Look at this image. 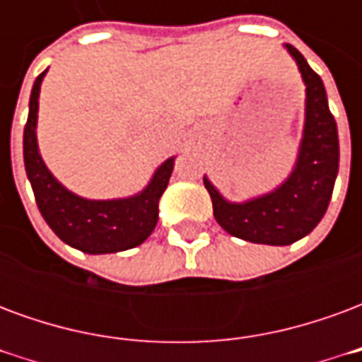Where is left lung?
<instances>
[{
    "instance_id": "left-lung-1",
    "label": "left lung",
    "mask_w": 362,
    "mask_h": 362,
    "mask_svg": "<svg viewBox=\"0 0 362 362\" xmlns=\"http://www.w3.org/2000/svg\"><path fill=\"white\" fill-rule=\"evenodd\" d=\"M285 48L306 87L303 139L293 173L273 192L243 204L225 199L204 176L221 227L236 238L269 246H287L310 235L326 215L339 168L337 124L327 106L324 83L295 46L285 44Z\"/></svg>"
}]
</instances>
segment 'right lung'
<instances>
[{
    "label": "right lung",
    "mask_w": 362,
    "mask_h": 362,
    "mask_svg": "<svg viewBox=\"0 0 362 362\" xmlns=\"http://www.w3.org/2000/svg\"><path fill=\"white\" fill-rule=\"evenodd\" d=\"M48 71V69H46ZM44 74L36 77L23 135V157L38 209L59 240L85 254H114L145 243L158 221V199L165 194L174 157L158 166L149 184L135 196L122 199H87L69 192L44 165L38 141V96Z\"/></svg>",
    "instance_id": "obj_1"
}]
</instances>
